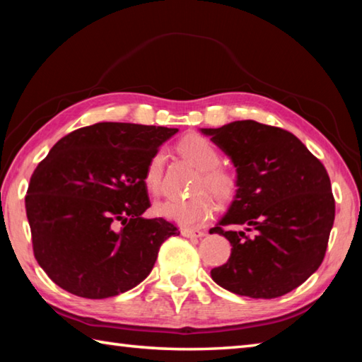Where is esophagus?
Returning a JSON list of instances; mask_svg holds the SVG:
<instances>
[{"label": "esophagus", "mask_w": 362, "mask_h": 362, "mask_svg": "<svg viewBox=\"0 0 362 362\" xmlns=\"http://www.w3.org/2000/svg\"><path fill=\"white\" fill-rule=\"evenodd\" d=\"M182 235L185 238H203L206 233L203 230H198V228H183Z\"/></svg>", "instance_id": "34e87169"}]
</instances>
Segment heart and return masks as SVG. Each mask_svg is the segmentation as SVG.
I'll list each match as a JSON object with an SVG mask.
<instances>
[{
  "label": "heart",
  "instance_id": "b5f03b06",
  "mask_svg": "<svg viewBox=\"0 0 362 362\" xmlns=\"http://www.w3.org/2000/svg\"><path fill=\"white\" fill-rule=\"evenodd\" d=\"M180 155L188 159L193 166L201 170V177L194 185V193L185 199H166L155 206V212L159 217L169 218L185 226L201 225L211 217L214 204L209 195L199 192L206 189L218 204H228L235 198L238 189V180L235 174L220 168V151L211 140L201 136L183 137L179 145ZM163 164L164 155L161 151L153 153L146 163L144 173L145 188L151 194H159L163 188Z\"/></svg>",
  "mask_w": 362,
  "mask_h": 362
}]
</instances>
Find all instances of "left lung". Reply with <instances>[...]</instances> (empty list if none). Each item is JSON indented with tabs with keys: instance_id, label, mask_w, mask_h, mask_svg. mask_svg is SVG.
<instances>
[{
	"instance_id": "8db88e82",
	"label": "left lung",
	"mask_w": 362,
	"mask_h": 362,
	"mask_svg": "<svg viewBox=\"0 0 362 362\" xmlns=\"http://www.w3.org/2000/svg\"><path fill=\"white\" fill-rule=\"evenodd\" d=\"M203 132L231 158L238 174L235 199L211 230L230 241L231 255L211 276L238 296H284L305 283L326 255L335 218L327 170L281 127L246 119ZM233 224L245 231L224 230Z\"/></svg>"
}]
</instances>
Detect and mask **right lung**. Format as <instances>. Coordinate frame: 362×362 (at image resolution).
<instances>
[{"instance_id":"right-lung-1","label":"right lung","mask_w":362,"mask_h":362,"mask_svg":"<svg viewBox=\"0 0 362 362\" xmlns=\"http://www.w3.org/2000/svg\"><path fill=\"white\" fill-rule=\"evenodd\" d=\"M177 129L97 122L70 132L36 166L25 196L33 254L54 283L108 298L148 276L158 250L179 235L150 207L144 173Z\"/></svg>"}]
</instances>
